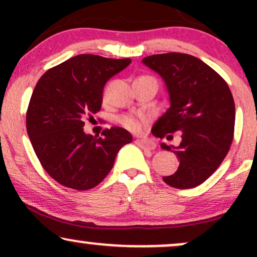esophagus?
I'll return each instance as SVG.
<instances>
[{
  "label": "esophagus",
  "instance_id": "1",
  "mask_svg": "<svg viewBox=\"0 0 257 257\" xmlns=\"http://www.w3.org/2000/svg\"><path fill=\"white\" fill-rule=\"evenodd\" d=\"M135 144H137L138 146H140L141 149H145V150L156 149V144L151 140H147V139H137V140H135Z\"/></svg>",
  "mask_w": 257,
  "mask_h": 257
}]
</instances>
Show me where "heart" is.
Returning a JSON list of instances; mask_svg holds the SVG:
<instances>
[{
	"label": "heart",
	"mask_w": 257,
	"mask_h": 257,
	"mask_svg": "<svg viewBox=\"0 0 257 257\" xmlns=\"http://www.w3.org/2000/svg\"><path fill=\"white\" fill-rule=\"evenodd\" d=\"M140 78H152V77H150V76H145V77H140ZM120 122H122L123 125L126 126L128 129H132V131H138V129L140 128V122L133 116H123L122 118H120Z\"/></svg>",
	"instance_id": "heart-1"
}]
</instances>
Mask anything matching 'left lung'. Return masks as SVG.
Returning <instances> with one entry per match:
<instances>
[{
	"mask_svg": "<svg viewBox=\"0 0 257 257\" xmlns=\"http://www.w3.org/2000/svg\"><path fill=\"white\" fill-rule=\"evenodd\" d=\"M143 64L161 76L169 94V108L153 124L152 134L162 139L181 133L179 146L161 144L180 159L178 170L164 176V182L196 187L217 169L231 146L235 119L231 90L219 73L192 55H150Z\"/></svg>",
	"mask_w": 257,
	"mask_h": 257,
	"instance_id": "obj_1",
	"label": "left lung"
}]
</instances>
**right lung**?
I'll list each match as a JSON object with an SVG mask.
<instances>
[{"label": "right lung", "mask_w": 257, "mask_h": 257, "mask_svg": "<svg viewBox=\"0 0 257 257\" xmlns=\"http://www.w3.org/2000/svg\"><path fill=\"white\" fill-rule=\"evenodd\" d=\"M131 59L79 54L48 70L32 93L26 129L46 172L59 184L89 190L106 178L117 153L132 143L119 126L93 137L83 131L84 117L102 104V90L111 77L124 70Z\"/></svg>", "instance_id": "1"}]
</instances>
